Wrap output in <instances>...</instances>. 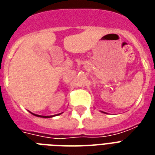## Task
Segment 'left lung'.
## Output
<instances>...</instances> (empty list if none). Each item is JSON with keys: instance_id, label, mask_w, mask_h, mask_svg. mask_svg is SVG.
<instances>
[{"instance_id": "left-lung-1", "label": "left lung", "mask_w": 155, "mask_h": 155, "mask_svg": "<svg viewBox=\"0 0 155 155\" xmlns=\"http://www.w3.org/2000/svg\"><path fill=\"white\" fill-rule=\"evenodd\" d=\"M101 112H103V113H105V112H104V111H101Z\"/></svg>"}]
</instances>
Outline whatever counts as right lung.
Instances as JSON below:
<instances>
[{
  "label": "right lung",
  "instance_id": "1",
  "mask_svg": "<svg viewBox=\"0 0 155 155\" xmlns=\"http://www.w3.org/2000/svg\"><path fill=\"white\" fill-rule=\"evenodd\" d=\"M30 112H31V111H30ZM31 113L32 115H34V116H37V117H42V118H51V117H53V116H40V115H36V114L32 113V112H31ZM61 113H62V112H61ZM61 113L57 114V115H61Z\"/></svg>",
  "mask_w": 155,
  "mask_h": 155
}]
</instances>
